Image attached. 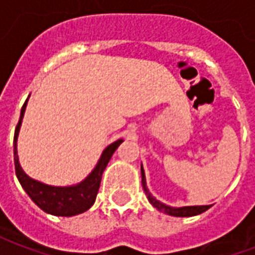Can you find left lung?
Returning a JSON list of instances; mask_svg holds the SVG:
<instances>
[{
    "instance_id": "obj_1",
    "label": "left lung",
    "mask_w": 255,
    "mask_h": 255,
    "mask_svg": "<svg viewBox=\"0 0 255 255\" xmlns=\"http://www.w3.org/2000/svg\"><path fill=\"white\" fill-rule=\"evenodd\" d=\"M140 175H142V186H143V190L146 192V197L149 199V202L154 206L155 209H158L160 212L165 214H169V216H175V217H191V216H197V214H201L203 212H206L210 205H203V206H183V208H172V206H168L165 203L160 202L158 199H155L151 192L149 191V188L146 186V176H144L143 166H140Z\"/></svg>"
}]
</instances>
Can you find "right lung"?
<instances>
[{
	"instance_id": "right-lung-1",
	"label": "right lung",
	"mask_w": 255,
	"mask_h": 255,
	"mask_svg": "<svg viewBox=\"0 0 255 255\" xmlns=\"http://www.w3.org/2000/svg\"><path fill=\"white\" fill-rule=\"evenodd\" d=\"M27 101L21 108L20 120L17 123V127L14 129L13 154L16 176L19 179L21 187L24 188V191L28 194V197L43 212L53 214V216H63V217H71V216L83 213L94 205L95 198H97V194H98V190H100L102 173L105 171L106 165L112 158L113 153L123 143V139H117L116 142L109 144L102 151V154H101L100 160L97 162L94 169L90 172L89 176L80 183H78V184L58 187V186H49V184H45V183L38 182V180L30 177L23 171V168H21L19 162V155H17V136H19L21 122H23V117H24Z\"/></svg>"
}]
</instances>
